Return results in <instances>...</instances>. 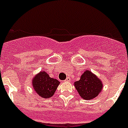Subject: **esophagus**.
<instances>
[{"instance_id": "esophagus-1", "label": "esophagus", "mask_w": 128, "mask_h": 128, "mask_svg": "<svg viewBox=\"0 0 128 128\" xmlns=\"http://www.w3.org/2000/svg\"><path fill=\"white\" fill-rule=\"evenodd\" d=\"M66 81H70V77H67L66 78V80H65Z\"/></svg>"}]
</instances>
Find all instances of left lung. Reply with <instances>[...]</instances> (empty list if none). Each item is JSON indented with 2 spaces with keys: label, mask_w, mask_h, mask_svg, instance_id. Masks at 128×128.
<instances>
[{
  "label": "left lung",
  "mask_w": 128,
  "mask_h": 128,
  "mask_svg": "<svg viewBox=\"0 0 128 128\" xmlns=\"http://www.w3.org/2000/svg\"><path fill=\"white\" fill-rule=\"evenodd\" d=\"M74 86L81 98L92 100L101 92L102 83L92 72L86 70L81 75L80 80L74 83Z\"/></svg>",
  "instance_id": "left-lung-1"
}]
</instances>
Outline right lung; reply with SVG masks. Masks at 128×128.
I'll use <instances>...</instances> for the list:
<instances>
[{"mask_svg":"<svg viewBox=\"0 0 128 128\" xmlns=\"http://www.w3.org/2000/svg\"><path fill=\"white\" fill-rule=\"evenodd\" d=\"M60 82L57 79L51 78L45 71H41L34 77L32 86L35 92L44 98H49L54 95L59 86Z\"/></svg>","mask_w":128,"mask_h":128,"instance_id":"add662e5","label":"right lung"}]
</instances>
